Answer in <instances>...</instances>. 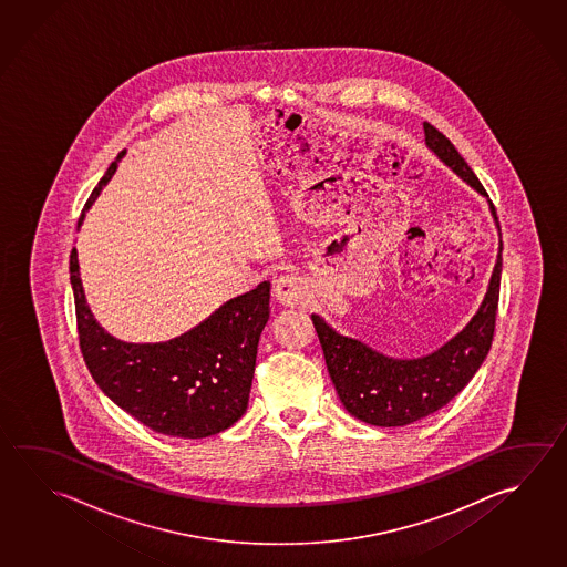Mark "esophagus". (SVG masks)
<instances>
[{
  "label": "esophagus",
  "instance_id": "34e87169",
  "mask_svg": "<svg viewBox=\"0 0 567 567\" xmlns=\"http://www.w3.org/2000/svg\"><path fill=\"white\" fill-rule=\"evenodd\" d=\"M274 291H276V298H278L281 306L296 308V306H301L303 299L308 296V284H306V279L291 274V276L279 278Z\"/></svg>",
  "mask_w": 567,
  "mask_h": 567
}]
</instances>
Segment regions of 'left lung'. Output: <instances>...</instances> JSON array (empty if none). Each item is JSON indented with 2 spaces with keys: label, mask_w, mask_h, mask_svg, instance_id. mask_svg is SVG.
I'll list each match as a JSON object with an SVG mask.
<instances>
[{
  "label": "left lung",
  "mask_w": 567,
  "mask_h": 567,
  "mask_svg": "<svg viewBox=\"0 0 567 567\" xmlns=\"http://www.w3.org/2000/svg\"><path fill=\"white\" fill-rule=\"evenodd\" d=\"M423 132L433 154L482 196H487L482 182L452 142L427 122ZM489 206L497 221L494 204ZM502 249L504 244L499 241L494 274L477 313L453 340L425 358L393 360L361 341L340 336L320 316H311L336 392L353 417L380 427H400L442 410L464 390L494 341Z\"/></svg>",
  "instance_id": "8db88e82"
}]
</instances>
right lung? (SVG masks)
<instances>
[{
  "mask_svg": "<svg viewBox=\"0 0 567 567\" xmlns=\"http://www.w3.org/2000/svg\"><path fill=\"white\" fill-rule=\"evenodd\" d=\"M115 167L114 162L93 189L78 226ZM70 279L83 361L102 392L124 412L154 432L189 440L224 432L244 415L259 336L269 320V281L229 299L204 323L175 340L125 343L93 320L75 247Z\"/></svg>",
  "mask_w": 567,
  "mask_h": 567,
  "instance_id": "right-lung-1",
  "label": "right lung"
}]
</instances>
